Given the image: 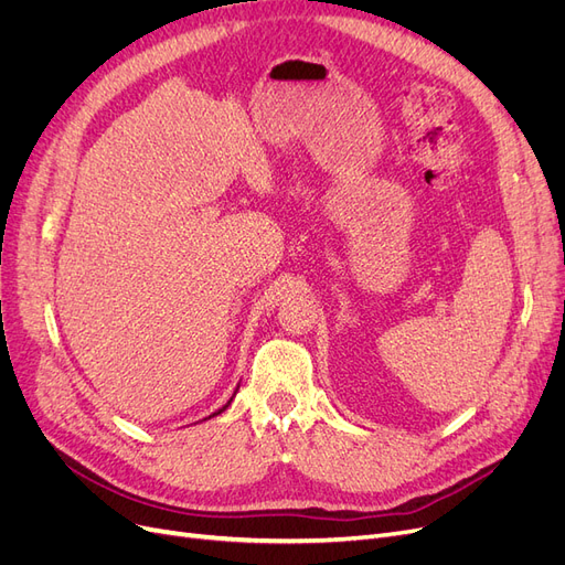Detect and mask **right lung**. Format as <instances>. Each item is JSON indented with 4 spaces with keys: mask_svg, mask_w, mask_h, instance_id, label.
Instances as JSON below:
<instances>
[{
    "mask_svg": "<svg viewBox=\"0 0 565 565\" xmlns=\"http://www.w3.org/2000/svg\"><path fill=\"white\" fill-rule=\"evenodd\" d=\"M237 388H239V386H237ZM230 403H233V398H230V401H227V405H230ZM227 405H223V407H221V409H218V412H214V414H209V416H206V419H212V416H216V414H221V412H225V409H227Z\"/></svg>",
    "mask_w": 565,
    "mask_h": 565,
    "instance_id": "1",
    "label": "right lung"
}]
</instances>
